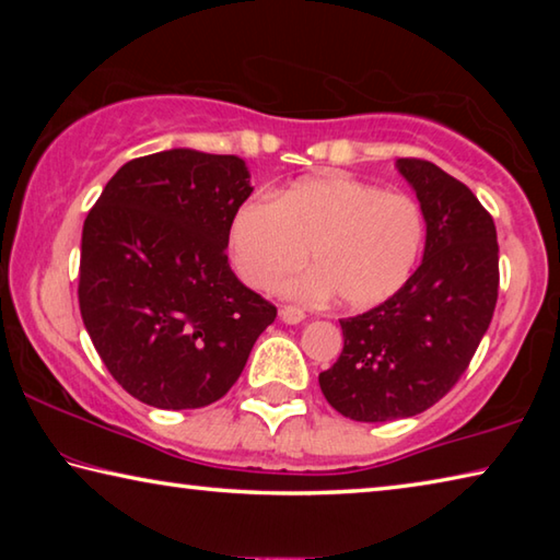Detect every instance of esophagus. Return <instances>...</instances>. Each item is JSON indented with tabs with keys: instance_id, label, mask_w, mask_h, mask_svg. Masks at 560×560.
Returning a JSON list of instances; mask_svg holds the SVG:
<instances>
[{
	"instance_id": "obj_1",
	"label": "esophagus",
	"mask_w": 560,
	"mask_h": 560,
	"mask_svg": "<svg viewBox=\"0 0 560 560\" xmlns=\"http://www.w3.org/2000/svg\"><path fill=\"white\" fill-rule=\"evenodd\" d=\"M279 316H281V320L283 324H301L303 318H306V314H303V311L299 308V306H281V311H279Z\"/></svg>"
}]
</instances>
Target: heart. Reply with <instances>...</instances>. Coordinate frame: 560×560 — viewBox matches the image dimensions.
Listing matches in <instances>:
<instances>
[{"label": "heart", "instance_id": "heart-1", "mask_svg": "<svg viewBox=\"0 0 560 560\" xmlns=\"http://www.w3.org/2000/svg\"><path fill=\"white\" fill-rule=\"evenodd\" d=\"M424 214L405 192L334 173L306 177L277 195L240 205L230 224V254L254 289H273L311 249L316 269L287 283L296 299H338L371 308L393 299L420 261Z\"/></svg>", "mask_w": 560, "mask_h": 560}]
</instances>
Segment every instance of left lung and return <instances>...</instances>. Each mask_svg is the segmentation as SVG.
<instances>
[{
  "label": "left lung",
  "mask_w": 560,
  "mask_h": 560,
  "mask_svg": "<svg viewBox=\"0 0 560 560\" xmlns=\"http://www.w3.org/2000/svg\"><path fill=\"white\" fill-rule=\"evenodd\" d=\"M428 242L410 281L365 314L340 318L343 353L318 375L334 410L355 422L420 415L447 395L485 338L499 296V242L471 189L430 160L400 158Z\"/></svg>",
  "instance_id": "obj_1"
}]
</instances>
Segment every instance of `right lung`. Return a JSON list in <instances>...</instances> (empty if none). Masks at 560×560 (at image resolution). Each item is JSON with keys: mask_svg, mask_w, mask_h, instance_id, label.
I'll return each mask as SVG.
<instances>
[{"mask_svg": "<svg viewBox=\"0 0 560 560\" xmlns=\"http://www.w3.org/2000/svg\"><path fill=\"white\" fill-rule=\"evenodd\" d=\"M252 195L236 155L136 158L83 222L79 306L103 365L160 410L220 400L277 306L234 277L230 224Z\"/></svg>", "mask_w": 560, "mask_h": 560, "instance_id": "obj_1", "label": "right lung"}]
</instances>
